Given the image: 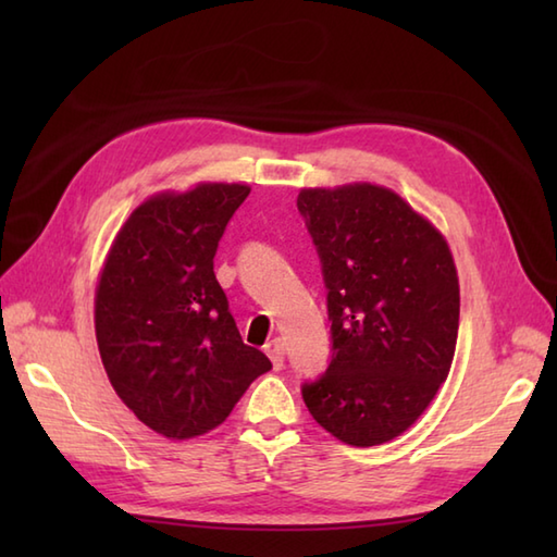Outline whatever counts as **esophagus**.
I'll use <instances>...</instances> for the list:
<instances>
[{"mask_svg":"<svg viewBox=\"0 0 557 557\" xmlns=\"http://www.w3.org/2000/svg\"><path fill=\"white\" fill-rule=\"evenodd\" d=\"M265 354L272 361V369L280 371L282 366H285V345H282V339H270L265 345Z\"/></svg>","mask_w":557,"mask_h":557,"instance_id":"34e87169","label":"esophagus"}]
</instances>
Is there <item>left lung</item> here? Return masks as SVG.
<instances>
[{
  "mask_svg": "<svg viewBox=\"0 0 557 557\" xmlns=\"http://www.w3.org/2000/svg\"><path fill=\"white\" fill-rule=\"evenodd\" d=\"M297 208L321 258L333 357L301 385L337 441H393L431 405L453 366L459 282L447 242L395 191L304 188Z\"/></svg>",
  "mask_w": 557,
  "mask_h": 557,
  "instance_id": "left-lung-1",
  "label": "left lung"
}]
</instances>
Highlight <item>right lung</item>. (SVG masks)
<instances>
[{"label": "right lung", "instance_id": "1", "mask_svg": "<svg viewBox=\"0 0 557 557\" xmlns=\"http://www.w3.org/2000/svg\"><path fill=\"white\" fill-rule=\"evenodd\" d=\"M248 194L244 184H198L148 198L116 234L98 282L96 337L110 383L174 441L215 429L272 369L244 345L212 270Z\"/></svg>", "mask_w": 557, "mask_h": 557}]
</instances>
